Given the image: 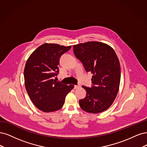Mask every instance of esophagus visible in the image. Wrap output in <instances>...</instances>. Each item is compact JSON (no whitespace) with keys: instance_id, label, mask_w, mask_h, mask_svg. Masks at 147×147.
Listing matches in <instances>:
<instances>
[{"instance_id":"esophagus-1","label":"esophagus","mask_w":147,"mask_h":147,"mask_svg":"<svg viewBox=\"0 0 147 147\" xmlns=\"http://www.w3.org/2000/svg\"><path fill=\"white\" fill-rule=\"evenodd\" d=\"M80 86H79V85H75V86H74V89H77V88H79Z\"/></svg>"}]
</instances>
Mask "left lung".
Instances as JSON below:
<instances>
[{"instance_id": "1", "label": "left lung", "mask_w": 147, "mask_h": 147, "mask_svg": "<svg viewBox=\"0 0 147 147\" xmlns=\"http://www.w3.org/2000/svg\"><path fill=\"white\" fill-rule=\"evenodd\" d=\"M75 56L87 72L91 71L93 86H82L87 94L79 105L87 112L98 113L107 110L114 101L119 90L120 65L114 50L98 41H88L73 46Z\"/></svg>"}]
</instances>
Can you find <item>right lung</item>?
Segmentation results:
<instances>
[{
  "label": "right lung",
  "instance_id": "right-lung-1",
  "mask_svg": "<svg viewBox=\"0 0 147 147\" xmlns=\"http://www.w3.org/2000/svg\"><path fill=\"white\" fill-rule=\"evenodd\" d=\"M71 46L45 43L27 59L24 76L26 91L34 105L42 112L58 111L63 107L67 94L74 86L54 79L59 73L60 57Z\"/></svg>",
  "mask_w": 147,
  "mask_h": 147
}]
</instances>
